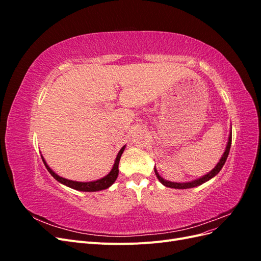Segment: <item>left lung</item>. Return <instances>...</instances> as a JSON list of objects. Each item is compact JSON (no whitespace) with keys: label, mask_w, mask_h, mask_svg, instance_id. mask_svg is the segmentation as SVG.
<instances>
[{"label":"left lung","mask_w":261,"mask_h":261,"mask_svg":"<svg viewBox=\"0 0 261 261\" xmlns=\"http://www.w3.org/2000/svg\"><path fill=\"white\" fill-rule=\"evenodd\" d=\"M231 144H232V132L230 133V136H228V141H227V145H226V148H225V151H224L223 155L221 156V159H220V161L218 162V164L215 167V169H212L209 173H207L206 175L201 176L198 179H195V180H192V181H186V183H176V181H170V180H167V179L162 178L159 175V173H158L155 168H154V173H155L158 179L161 181V184H163L164 186H167V187H170V188L186 189V188H193V187H196V186H199V185H201L203 183H206L207 180L211 179L212 177H215L218 174V173L221 171V169L223 168V165H224V163H225V161L227 159L228 152H230Z\"/></svg>","instance_id":"8db88e82"}]
</instances>
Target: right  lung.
<instances>
[{"label": "right lung", "instance_id": "right-lung-1", "mask_svg": "<svg viewBox=\"0 0 261 261\" xmlns=\"http://www.w3.org/2000/svg\"><path fill=\"white\" fill-rule=\"evenodd\" d=\"M125 147L126 146H123L120 151H118L113 168H112L111 171H110L109 174L106 175L105 177H102V178L97 179V180H93V181H76V180H70V179L62 177V176L58 175L57 173H54L52 171V169L49 167L48 164H46V162L43 159L42 155H41V158H42V161H43V163L45 165L46 170H48L50 172V174L55 179H57L58 181H60L61 184L65 185L67 187L73 188V189H76V191H81V192H98V191H102V189L109 188L110 186H111L114 183L115 179L117 178V175H118V162H120L121 155H122V153L124 151Z\"/></svg>", "mask_w": 261, "mask_h": 261}]
</instances>
